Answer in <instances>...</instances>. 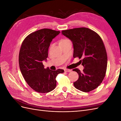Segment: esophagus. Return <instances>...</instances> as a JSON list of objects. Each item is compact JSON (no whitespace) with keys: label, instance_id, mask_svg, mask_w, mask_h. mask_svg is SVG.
I'll return each mask as SVG.
<instances>
[{"label":"esophagus","instance_id":"obj_1","mask_svg":"<svg viewBox=\"0 0 121 121\" xmlns=\"http://www.w3.org/2000/svg\"><path fill=\"white\" fill-rule=\"evenodd\" d=\"M71 69H65V72H71Z\"/></svg>","mask_w":121,"mask_h":121}]
</instances>
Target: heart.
I'll use <instances>...</instances> for the list:
<instances>
[{"label": "heart", "instance_id": "heart-1", "mask_svg": "<svg viewBox=\"0 0 121 121\" xmlns=\"http://www.w3.org/2000/svg\"><path fill=\"white\" fill-rule=\"evenodd\" d=\"M68 39H63V40H61V41L60 42H64L65 41H66V40H67Z\"/></svg>", "mask_w": 121, "mask_h": 121}]
</instances>
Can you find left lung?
<instances>
[{
	"mask_svg": "<svg viewBox=\"0 0 121 121\" xmlns=\"http://www.w3.org/2000/svg\"><path fill=\"white\" fill-rule=\"evenodd\" d=\"M70 39L74 46L73 57H78L84 69L81 72L77 68L79 78L74 82L76 89L88 92L100 85L105 76L108 57L104 43L97 33L91 29L81 27L61 31Z\"/></svg>",
	"mask_w": 121,
	"mask_h": 121,
	"instance_id": "8db88e82",
	"label": "left lung"
}]
</instances>
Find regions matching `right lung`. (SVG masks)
<instances>
[{
	"mask_svg": "<svg viewBox=\"0 0 121 121\" xmlns=\"http://www.w3.org/2000/svg\"><path fill=\"white\" fill-rule=\"evenodd\" d=\"M60 31L42 29L28 35L22 43L19 52L20 70L27 84L39 93H47L56 86V77L64 69L52 71L45 69L42 61L48 57V50L52 39Z\"/></svg>",
	"mask_w": 121,
	"mask_h": 121,
	"instance_id": "right-lung-1",
	"label": "right lung"
}]
</instances>
